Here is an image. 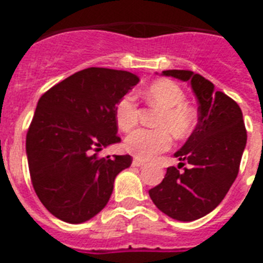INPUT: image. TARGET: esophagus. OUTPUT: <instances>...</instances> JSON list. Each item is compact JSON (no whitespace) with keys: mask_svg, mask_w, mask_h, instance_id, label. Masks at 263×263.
<instances>
[{"mask_svg":"<svg viewBox=\"0 0 263 263\" xmlns=\"http://www.w3.org/2000/svg\"><path fill=\"white\" fill-rule=\"evenodd\" d=\"M133 164L134 167H141V166H143V164H145V160H142V159H138V158H134L133 159Z\"/></svg>","mask_w":263,"mask_h":263,"instance_id":"34e87169","label":"esophagus"}]
</instances>
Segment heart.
I'll use <instances>...</instances> for the list:
<instances>
[{"label":"heart","mask_w":263,"mask_h":263,"mask_svg":"<svg viewBox=\"0 0 263 263\" xmlns=\"http://www.w3.org/2000/svg\"><path fill=\"white\" fill-rule=\"evenodd\" d=\"M145 99L154 108L159 109L154 121L157 129H138L125 139L126 152L138 159H152L171 146V133L176 138H184L191 133L195 125L192 109L184 103L183 89L171 80H158L146 89ZM115 117L122 132H130L139 118V108L132 95L118 100Z\"/></svg>","instance_id":"obj_1"}]
</instances>
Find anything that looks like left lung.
Returning a JSON list of instances; mask_svg holds the SVG:
<instances>
[{
    "instance_id": "8db88e82",
    "label": "left lung",
    "mask_w": 263,
    "mask_h": 263,
    "mask_svg": "<svg viewBox=\"0 0 263 263\" xmlns=\"http://www.w3.org/2000/svg\"><path fill=\"white\" fill-rule=\"evenodd\" d=\"M166 76L188 81L199 101V121L175 157L190 167H168L164 179L148 195L163 213L179 221H194L212 212L236 180L246 146V129L238 104L199 73L168 69ZM185 163L183 164L182 162Z\"/></svg>"
}]
</instances>
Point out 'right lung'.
Segmentation results:
<instances>
[{"mask_svg": "<svg viewBox=\"0 0 263 263\" xmlns=\"http://www.w3.org/2000/svg\"><path fill=\"white\" fill-rule=\"evenodd\" d=\"M138 81L127 71L90 67L39 99L27 130V162L34 191L55 217L80 224L108 204L116 176L133 158L97 153L121 141L116 105Z\"/></svg>", "mask_w": 263, "mask_h": 263, "instance_id": "1", "label": "right lung"}]
</instances>
